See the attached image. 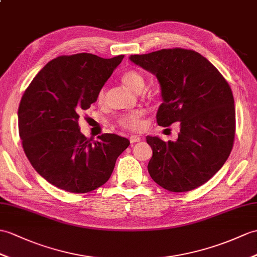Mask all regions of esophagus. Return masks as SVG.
<instances>
[{
	"label": "esophagus",
	"mask_w": 257,
	"mask_h": 257,
	"mask_svg": "<svg viewBox=\"0 0 257 257\" xmlns=\"http://www.w3.org/2000/svg\"><path fill=\"white\" fill-rule=\"evenodd\" d=\"M129 140H130L131 143H135V142H139L141 140V138H140L139 136H137V135H131Z\"/></svg>",
	"instance_id": "esophagus-1"
}]
</instances>
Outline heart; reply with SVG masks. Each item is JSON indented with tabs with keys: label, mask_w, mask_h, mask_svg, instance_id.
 <instances>
[{
	"label": "heart",
	"mask_w": 257,
	"mask_h": 257,
	"mask_svg": "<svg viewBox=\"0 0 257 257\" xmlns=\"http://www.w3.org/2000/svg\"><path fill=\"white\" fill-rule=\"evenodd\" d=\"M121 82L124 86H127L129 89H131V91H135V92L142 91L146 83L143 75L136 70H128L126 72H123L121 75ZM104 98H105V91L104 89H100L97 99L98 101H103ZM142 116H143V112L139 110L130 112V114L123 116L120 119V124L128 129H133V130L140 129L143 124Z\"/></svg>",
	"instance_id": "obj_1"
}]
</instances>
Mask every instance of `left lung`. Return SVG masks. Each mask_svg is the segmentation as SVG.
<instances>
[{"label": "left lung", "instance_id": "left-lung-1", "mask_svg": "<svg viewBox=\"0 0 257 257\" xmlns=\"http://www.w3.org/2000/svg\"><path fill=\"white\" fill-rule=\"evenodd\" d=\"M129 59L160 83L159 126L181 122L176 141L147 137L153 152L149 174L170 192L201 186L222 168L233 147L235 108L228 82L194 50L162 49Z\"/></svg>", "mask_w": 257, "mask_h": 257}]
</instances>
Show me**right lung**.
<instances>
[{"label":"right lung","mask_w":257,"mask_h":257,"mask_svg":"<svg viewBox=\"0 0 257 257\" xmlns=\"http://www.w3.org/2000/svg\"><path fill=\"white\" fill-rule=\"evenodd\" d=\"M122 59L92 53L58 57L39 71L24 93L17 114L23 149L38 174L56 187L75 194L100 187L130 145L114 134L92 142L77 122Z\"/></svg>","instance_id":"add662e5"}]
</instances>
